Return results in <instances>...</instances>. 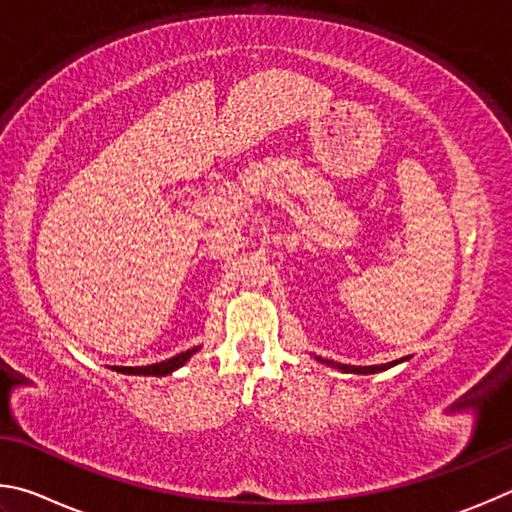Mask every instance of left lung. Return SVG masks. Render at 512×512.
<instances>
[{
  "label": "left lung",
  "instance_id": "8db88e82",
  "mask_svg": "<svg viewBox=\"0 0 512 512\" xmlns=\"http://www.w3.org/2000/svg\"><path fill=\"white\" fill-rule=\"evenodd\" d=\"M319 362H324V360H321V357H319ZM326 364H333L335 369L344 371V373H362V375H366V373L387 371V369H391L393 364H398V362H389V364H380V366H348V364H339V362H328V360H326Z\"/></svg>",
  "mask_w": 512,
  "mask_h": 512
}]
</instances>
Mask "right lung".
<instances>
[{
    "mask_svg": "<svg viewBox=\"0 0 512 512\" xmlns=\"http://www.w3.org/2000/svg\"><path fill=\"white\" fill-rule=\"evenodd\" d=\"M197 348H188V351L179 353L175 357H170L166 362H159V364H150V366H114V371H121V373H132V375H168L173 373L175 369H179L188 357H191Z\"/></svg>",
    "mask_w": 512,
    "mask_h": 512,
    "instance_id": "add662e5",
    "label": "right lung"
}]
</instances>
